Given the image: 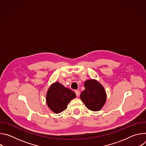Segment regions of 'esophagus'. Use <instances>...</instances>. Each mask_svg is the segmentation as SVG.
Here are the masks:
<instances>
[{"label": "esophagus", "mask_w": 146, "mask_h": 146, "mask_svg": "<svg viewBox=\"0 0 146 146\" xmlns=\"http://www.w3.org/2000/svg\"><path fill=\"white\" fill-rule=\"evenodd\" d=\"M75 93H76V96H77V97H78V96H79L80 92V91H79L78 90H75Z\"/></svg>", "instance_id": "1"}]
</instances>
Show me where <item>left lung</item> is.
<instances>
[{"label":"left lung","instance_id":"1","mask_svg":"<svg viewBox=\"0 0 146 146\" xmlns=\"http://www.w3.org/2000/svg\"><path fill=\"white\" fill-rule=\"evenodd\" d=\"M84 87L85 90L80 95L81 100L89 110L94 111L100 110L106 100L105 89L95 80H87Z\"/></svg>","mask_w":146,"mask_h":146}]
</instances>
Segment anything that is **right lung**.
Here are the masks:
<instances>
[{
  "instance_id": "add662e5",
  "label": "right lung",
  "mask_w": 146,
  "mask_h": 146,
  "mask_svg": "<svg viewBox=\"0 0 146 146\" xmlns=\"http://www.w3.org/2000/svg\"><path fill=\"white\" fill-rule=\"evenodd\" d=\"M75 97L76 94L73 91L57 82L50 87L46 100L48 108L58 114L66 109L68 103Z\"/></svg>"
}]
</instances>
